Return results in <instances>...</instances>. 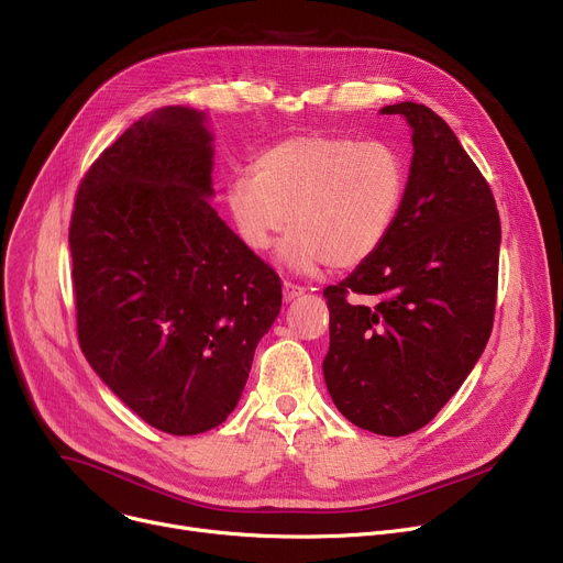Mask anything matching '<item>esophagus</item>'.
<instances>
[{"label": "esophagus", "mask_w": 563, "mask_h": 563, "mask_svg": "<svg viewBox=\"0 0 563 563\" xmlns=\"http://www.w3.org/2000/svg\"><path fill=\"white\" fill-rule=\"evenodd\" d=\"M303 291H306V289H303L301 285H297V283H289V280L283 283V297H285V301H291V299L301 297Z\"/></svg>", "instance_id": "obj_1"}]
</instances>
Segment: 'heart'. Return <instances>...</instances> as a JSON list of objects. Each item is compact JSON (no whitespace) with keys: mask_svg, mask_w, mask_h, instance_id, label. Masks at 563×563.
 I'll return each instance as SVG.
<instances>
[{"mask_svg":"<svg viewBox=\"0 0 563 563\" xmlns=\"http://www.w3.org/2000/svg\"><path fill=\"white\" fill-rule=\"evenodd\" d=\"M251 173L225 187L234 228L264 253L289 223L283 257L297 272L365 264L388 242L408 191L397 145L342 134L283 139L264 147Z\"/></svg>","mask_w":563,"mask_h":563,"instance_id":"b5f03b06","label":"heart"}]
</instances>
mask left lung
<instances>
[{
  "label": "left lung",
  "mask_w": 563,
  "mask_h": 563,
  "mask_svg": "<svg viewBox=\"0 0 563 563\" xmlns=\"http://www.w3.org/2000/svg\"><path fill=\"white\" fill-rule=\"evenodd\" d=\"M380 111L412 128L408 191L388 242L323 289L331 346L321 367L349 422L406 435L450 401L490 338L501 228L486 177L435 111Z\"/></svg>",
  "instance_id": "1"
}]
</instances>
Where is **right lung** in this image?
I'll list each match as a JSON object with an SVG mask.
<instances>
[{
    "instance_id": "right-lung-1",
    "label": "right lung",
    "mask_w": 563,
    "mask_h": 563,
    "mask_svg": "<svg viewBox=\"0 0 563 563\" xmlns=\"http://www.w3.org/2000/svg\"><path fill=\"white\" fill-rule=\"evenodd\" d=\"M202 123L187 107L136 121L81 177L68 232L86 361L173 435L230 416L283 306L280 276L207 202Z\"/></svg>"
}]
</instances>
